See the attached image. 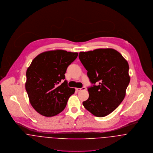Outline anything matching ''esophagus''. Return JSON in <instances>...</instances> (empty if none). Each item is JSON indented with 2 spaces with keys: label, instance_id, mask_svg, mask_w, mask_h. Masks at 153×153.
<instances>
[{
  "label": "esophagus",
  "instance_id": "obj_1",
  "mask_svg": "<svg viewBox=\"0 0 153 153\" xmlns=\"http://www.w3.org/2000/svg\"><path fill=\"white\" fill-rule=\"evenodd\" d=\"M85 90V87H82V88H76V90L77 91H81V90Z\"/></svg>",
  "mask_w": 153,
  "mask_h": 153
}]
</instances>
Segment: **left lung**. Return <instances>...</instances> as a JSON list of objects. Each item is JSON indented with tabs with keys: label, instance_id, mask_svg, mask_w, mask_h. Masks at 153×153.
<instances>
[{
	"label": "left lung",
	"instance_id": "left-lung-1",
	"mask_svg": "<svg viewBox=\"0 0 153 153\" xmlns=\"http://www.w3.org/2000/svg\"><path fill=\"white\" fill-rule=\"evenodd\" d=\"M79 57L92 85L87 88L89 97L83 104L95 116H106L124 99L130 80L128 64L113 49L80 52Z\"/></svg>",
	"mask_w": 153,
	"mask_h": 153
}]
</instances>
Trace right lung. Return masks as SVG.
<instances>
[{
	"label": "right lung",
	"mask_w": 153,
	"mask_h": 153,
	"mask_svg": "<svg viewBox=\"0 0 153 153\" xmlns=\"http://www.w3.org/2000/svg\"><path fill=\"white\" fill-rule=\"evenodd\" d=\"M77 53L57 50L36 56L26 71V90L34 110L42 116L52 117L62 112L75 89L65 79L68 66Z\"/></svg>",
	"instance_id": "obj_1"
}]
</instances>
